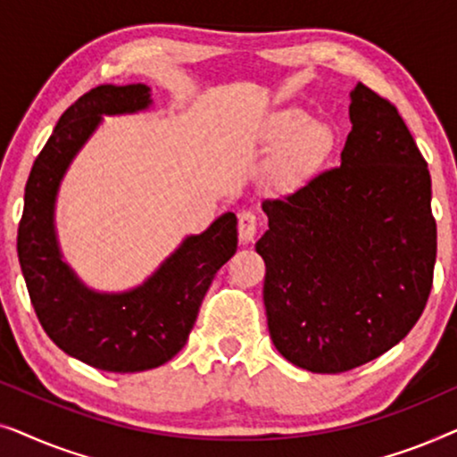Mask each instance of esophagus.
<instances>
[{
  "mask_svg": "<svg viewBox=\"0 0 457 457\" xmlns=\"http://www.w3.org/2000/svg\"><path fill=\"white\" fill-rule=\"evenodd\" d=\"M258 230V216L252 210H243L239 214V239L241 243H252Z\"/></svg>",
  "mask_w": 457,
  "mask_h": 457,
  "instance_id": "34e87169",
  "label": "esophagus"
}]
</instances>
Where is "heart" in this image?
<instances>
[{"label": "heart", "mask_w": 457, "mask_h": 457, "mask_svg": "<svg viewBox=\"0 0 457 457\" xmlns=\"http://www.w3.org/2000/svg\"><path fill=\"white\" fill-rule=\"evenodd\" d=\"M333 149V135L322 124L305 122L303 133L299 135L295 147L291 149L289 158H287L283 170L289 177L314 170L327 160V155Z\"/></svg>", "instance_id": "1"}]
</instances>
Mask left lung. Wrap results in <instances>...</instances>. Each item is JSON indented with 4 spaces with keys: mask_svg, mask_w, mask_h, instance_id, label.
<instances>
[{
    "mask_svg": "<svg viewBox=\"0 0 457 457\" xmlns=\"http://www.w3.org/2000/svg\"><path fill=\"white\" fill-rule=\"evenodd\" d=\"M341 166L262 210L268 330L280 355L339 374L397 345L433 289L436 222L430 174L395 105L352 91Z\"/></svg>",
    "mask_w": 457,
    "mask_h": 457,
    "instance_id": "obj_1",
    "label": "left lung"
}]
</instances>
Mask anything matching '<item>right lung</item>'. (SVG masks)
Segmentation results:
<instances>
[{
  "instance_id": "obj_1",
  "label": "right lung",
  "mask_w": 457,
  "mask_h": 457,
  "mask_svg": "<svg viewBox=\"0 0 457 457\" xmlns=\"http://www.w3.org/2000/svg\"><path fill=\"white\" fill-rule=\"evenodd\" d=\"M145 85H99L60 116L30 168L18 224V262L41 327L62 352L108 372H141L172 360L189 339L216 272L237 252V216L218 218L202 235L185 239L158 272L120 295L80 285L60 258L54 202L74 154L102 114L147 108Z\"/></svg>"
}]
</instances>
